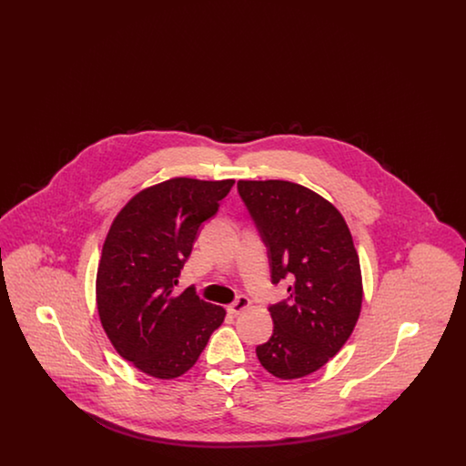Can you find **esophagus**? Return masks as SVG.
I'll use <instances>...</instances> for the list:
<instances>
[{
    "label": "esophagus",
    "instance_id": "obj_1",
    "mask_svg": "<svg viewBox=\"0 0 466 466\" xmlns=\"http://www.w3.org/2000/svg\"><path fill=\"white\" fill-rule=\"evenodd\" d=\"M248 308H249V299H248V297H239L234 304L228 306V312L234 314V316H238V314H241V312L248 309Z\"/></svg>",
    "mask_w": 466,
    "mask_h": 466
}]
</instances>
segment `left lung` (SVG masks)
I'll return each mask as SVG.
<instances>
[{
    "mask_svg": "<svg viewBox=\"0 0 466 466\" xmlns=\"http://www.w3.org/2000/svg\"><path fill=\"white\" fill-rule=\"evenodd\" d=\"M239 196L268 248L270 278H289V300L270 306L274 332L257 356L268 374L319 370L353 333L363 300L350 227L330 200L285 179H239Z\"/></svg>",
    "mask_w": 466,
    "mask_h": 466,
    "instance_id": "left-lung-1",
    "label": "left lung"
}]
</instances>
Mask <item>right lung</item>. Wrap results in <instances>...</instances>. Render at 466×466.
Instances as JSON below:
<instances>
[{
    "label": "right lung",
    "instance_id": "1",
    "mask_svg": "<svg viewBox=\"0 0 466 466\" xmlns=\"http://www.w3.org/2000/svg\"><path fill=\"white\" fill-rule=\"evenodd\" d=\"M232 185L171 177L139 190L111 222L96 276L97 312L115 351L147 376H183L225 319L222 306L173 289L200 223Z\"/></svg>",
    "mask_w": 466,
    "mask_h": 466
}]
</instances>
